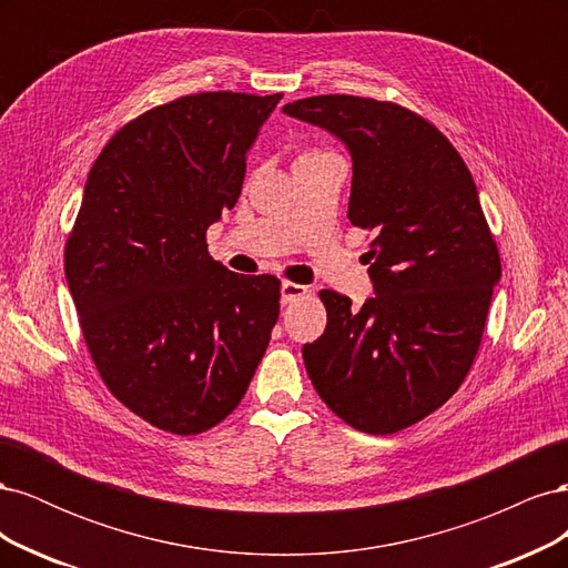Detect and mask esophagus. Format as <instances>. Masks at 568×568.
<instances>
[{"instance_id": "esophagus-1", "label": "esophagus", "mask_w": 568, "mask_h": 568, "mask_svg": "<svg viewBox=\"0 0 568 568\" xmlns=\"http://www.w3.org/2000/svg\"><path fill=\"white\" fill-rule=\"evenodd\" d=\"M307 294V286L296 282H282V303H294Z\"/></svg>"}]
</instances>
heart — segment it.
I'll return each mask as SVG.
<instances>
[{"mask_svg": "<svg viewBox=\"0 0 568 568\" xmlns=\"http://www.w3.org/2000/svg\"><path fill=\"white\" fill-rule=\"evenodd\" d=\"M317 153H324L322 149H305V151H301V156L298 159H311V156H317ZM296 159V161H298Z\"/></svg>", "mask_w": 568, "mask_h": 568, "instance_id": "1", "label": "heart"}]
</instances>
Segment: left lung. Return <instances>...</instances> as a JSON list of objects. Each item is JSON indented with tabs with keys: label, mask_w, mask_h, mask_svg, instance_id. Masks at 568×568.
<instances>
[{
	"label": "left lung",
	"mask_w": 568,
	"mask_h": 568,
	"mask_svg": "<svg viewBox=\"0 0 568 568\" xmlns=\"http://www.w3.org/2000/svg\"><path fill=\"white\" fill-rule=\"evenodd\" d=\"M284 113L348 146V220L374 232L376 296L355 311L348 296L320 291L326 329L303 346L307 376L357 432H403L469 374L503 272L474 178L448 136L393 101L320 94Z\"/></svg>",
	"instance_id": "left-lung-1"
}]
</instances>
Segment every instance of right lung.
Segmentation results:
<instances>
[{
  "mask_svg": "<svg viewBox=\"0 0 568 568\" xmlns=\"http://www.w3.org/2000/svg\"><path fill=\"white\" fill-rule=\"evenodd\" d=\"M282 94L199 92L120 128L65 242V280L106 388L136 417L203 434L242 403L280 317L282 282L213 261L246 151Z\"/></svg>",
  "mask_w": 568,
  "mask_h": 568,
  "instance_id": "right-lung-1",
  "label": "right lung"
}]
</instances>
